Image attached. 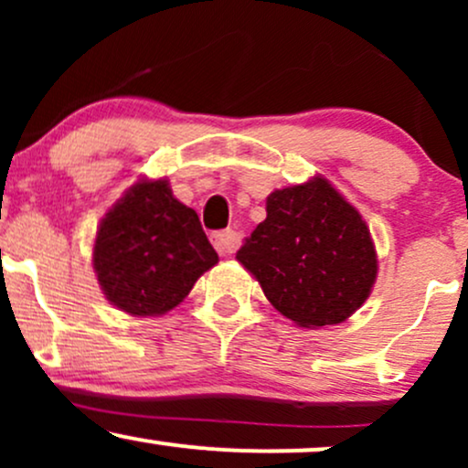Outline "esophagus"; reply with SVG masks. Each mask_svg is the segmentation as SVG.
Segmentation results:
<instances>
[{
  "instance_id": "obj_1",
  "label": "esophagus",
  "mask_w": 468,
  "mask_h": 468,
  "mask_svg": "<svg viewBox=\"0 0 468 468\" xmlns=\"http://www.w3.org/2000/svg\"><path fill=\"white\" fill-rule=\"evenodd\" d=\"M211 241L213 246H216V250L219 255H230L235 249H238V233L235 230H218V233L211 235Z\"/></svg>"
}]
</instances>
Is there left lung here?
Masks as SVG:
<instances>
[{
    "label": "left lung",
    "instance_id": "8db88e82",
    "mask_svg": "<svg viewBox=\"0 0 468 468\" xmlns=\"http://www.w3.org/2000/svg\"><path fill=\"white\" fill-rule=\"evenodd\" d=\"M238 261L299 327L346 321L378 272L367 224L325 178L272 191L266 219L246 238Z\"/></svg>",
    "mask_w": 468,
    "mask_h": 468
}]
</instances>
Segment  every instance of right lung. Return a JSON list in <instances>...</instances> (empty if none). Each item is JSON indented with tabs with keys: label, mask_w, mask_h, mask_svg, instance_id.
I'll list each match as a JSON object with an SVG mask.
<instances>
[{
	"label": "right lung",
	"mask_w": 468,
	"mask_h": 468,
	"mask_svg": "<svg viewBox=\"0 0 468 468\" xmlns=\"http://www.w3.org/2000/svg\"><path fill=\"white\" fill-rule=\"evenodd\" d=\"M92 261L107 302L127 314L158 316L218 264V252L169 182L138 180L101 219Z\"/></svg>",
	"instance_id": "obj_1"
}]
</instances>
